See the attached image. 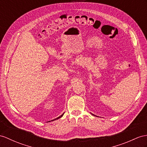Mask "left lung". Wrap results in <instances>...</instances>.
Wrapping results in <instances>:
<instances>
[{
  "mask_svg": "<svg viewBox=\"0 0 147 147\" xmlns=\"http://www.w3.org/2000/svg\"><path fill=\"white\" fill-rule=\"evenodd\" d=\"M92 115H94V114H92Z\"/></svg>",
  "mask_w": 147,
  "mask_h": 147,
  "instance_id": "8db88e82",
  "label": "left lung"
}]
</instances>
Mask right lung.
<instances>
[{"mask_svg":"<svg viewBox=\"0 0 147 147\" xmlns=\"http://www.w3.org/2000/svg\"><path fill=\"white\" fill-rule=\"evenodd\" d=\"M63 114H64V113H63V114H62V115H60V117H57V119H53V120H51V121H53V120H57V119H59V118H60V117H62L63 116Z\"/></svg>","mask_w":147,"mask_h":147,"instance_id":"add662e5","label":"right lung"}]
</instances>
